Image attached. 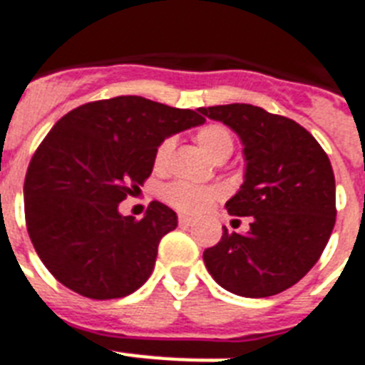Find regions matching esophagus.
Listing matches in <instances>:
<instances>
[{
    "label": "esophagus",
    "instance_id": "esophagus-1",
    "mask_svg": "<svg viewBox=\"0 0 365 365\" xmlns=\"http://www.w3.org/2000/svg\"><path fill=\"white\" fill-rule=\"evenodd\" d=\"M178 223L182 225V227H191L192 219L187 217V215H180V217H178Z\"/></svg>",
    "mask_w": 365,
    "mask_h": 365
}]
</instances>
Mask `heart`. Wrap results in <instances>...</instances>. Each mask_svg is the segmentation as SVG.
Listing matches in <instances>:
<instances>
[{"label": "heart", "mask_w": 365, "mask_h": 365, "mask_svg": "<svg viewBox=\"0 0 365 365\" xmlns=\"http://www.w3.org/2000/svg\"><path fill=\"white\" fill-rule=\"evenodd\" d=\"M198 146L204 153L212 157L213 161L227 159L234 150V135L227 125L221 123H210L197 133ZM174 140L165 138L155 150V168L167 167L170 153H173ZM223 195V189L219 187H200L185 182H174L165 185L161 191V198L168 206L182 213H200L208 208L210 204Z\"/></svg>", "instance_id": "heart-1"}]
</instances>
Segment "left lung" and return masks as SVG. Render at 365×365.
Instances as JSON below:
<instances>
[{
  "label": "left lung",
  "instance_id": "obj_1",
  "mask_svg": "<svg viewBox=\"0 0 365 365\" xmlns=\"http://www.w3.org/2000/svg\"><path fill=\"white\" fill-rule=\"evenodd\" d=\"M198 112L223 121L244 144V183L225 208L251 219L244 234L223 227L219 244L204 251V264L232 294H279L315 266L336 225L330 159L300 123L260 106L234 103Z\"/></svg>",
  "mask_w": 365,
  "mask_h": 365
}]
</instances>
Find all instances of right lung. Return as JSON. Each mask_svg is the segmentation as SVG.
<instances>
[{"mask_svg": "<svg viewBox=\"0 0 365 365\" xmlns=\"http://www.w3.org/2000/svg\"><path fill=\"white\" fill-rule=\"evenodd\" d=\"M204 121L198 110L121 96L86 103L52 127L29 161L24 212L38 259L61 285L112 300L146 283L176 212L153 200L136 221L118 206L150 178L167 136Z\"/></svg>", "mask_w": 365, "mask_h": 365, "instance_id": "right-lung-1", "label": "right lung"}]
</instances>
